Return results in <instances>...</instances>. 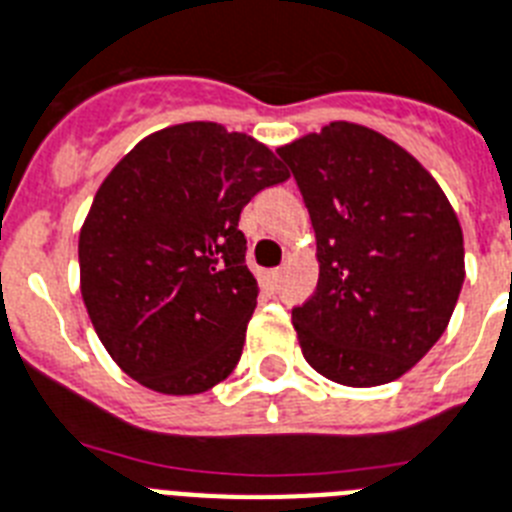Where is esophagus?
Here are the masks:
<instances>
[{
  "instance_id": "esophagus-1",
  "label": "esophagus",
  "mask_w": 512,
  "mask_h": 512,
  "mask_svg": "<svg viewBox=\"0 0 512 512\" xmlns=\"http://www.w3.org/2000/svg\"><path fill=\"white\" fill-rule=\"evenodd\" d=\"M281 276H284V270L276 268V270H270L268 276H265V281H268V286H273V289H276L278 281H281Z\"/></svg>"
}]
</instances>
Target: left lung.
I'll use <instances>...</instances> for the list:
<instances>
[{
	"label": "left lung",
	"mask_w": 512,
	"mask_h": 512,
	"mask_svg": "<svg viewBox=\"0 0 512 512\" xmlns=\"http://www.w3.org/2000/svg\"><path fill=\"white\" fill-rule=\"evenodd\" d=\"M276 152L302 191L321 265L315 294L292 310L302 355L336 384H389L458 305V215L421 162L357 123L336 120Z\"/></svg>",
	"instance_id": "left-lung-1"
}]
</instances>
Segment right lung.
Masks as SVG:
<instances>
[{"label": "right lung", "instance_id": "right-lung-1", "mask_svg": "<svg viewBox=\"0 0 512 512\" xmlns=\"http://www.w3.org/2000/svg\"><path fill=\"white\" fill-rule=\"evenodd\" d=\"M286 178L265 144L205 120L162 128L112 168L78 263L94 331L128 376L199 394L234 371L257 305L239 215Z\"/></svg>", "mask_w": 512, "mask_h": 512}]
</instances>
